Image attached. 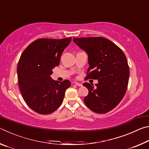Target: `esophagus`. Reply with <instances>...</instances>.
Returning <instances> with one entry per match:
<instances>
[{
	"instance_id": "1",
	"label": "esophagus",
	"mask_w": 149,
	"mask_h": 149,
	"mask_svg": "<svg viewBox=\"0 0 149 149\" xmlns=\"http://www.w3.org/2000/svg\"><path fill=\"white\" fill-rule=\"evenodd\" d=\"M74 84L75 85H77V86H79V87H81L82 86V84H81V83L79 82H74Z\"/></svg>"
}]
</instances>
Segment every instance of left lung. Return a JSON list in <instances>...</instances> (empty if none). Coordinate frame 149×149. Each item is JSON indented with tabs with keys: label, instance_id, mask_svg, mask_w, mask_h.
Listing matches in <instances>:
<instances>
[{
	"label": "left lung",
	"instance_id": "1",
	"mask_svg": "<svg viewBox=\"0 0 149 149\" xmlns=\"http://www.w3.org/2000/svg\"><path fill=\"white\" fill-rule=\"evenodd\" d=\"M74 42L88 54L89 68L85 79H97L93 84L84 83L89 90L84 99L87 107L94 112L104 114L116 107L127 88L130 68L122 50L104 37L74 38Z\"/></svg>",
	"mask_w": 149,
	"mask_h": 149
}]
</instances>
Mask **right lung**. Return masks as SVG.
<instances>
[{"label": "right lung", "instance_id": "1", "mask_svg": "<svg viewBox=\"0 0 149 149\" xmlns=\"http://www.w3.org/2000/svg\"><path fill=\"white\" fill-rule=\"evenodd\" d=\"M71 41L72 37L37 39L20 56L17 68L20 92L27 106L38 114H49L58 109L71 85L68 79L58 82L50 77Z\"/></svg>", "mask_w": 149, "mask_h": 149}]
</instances>
